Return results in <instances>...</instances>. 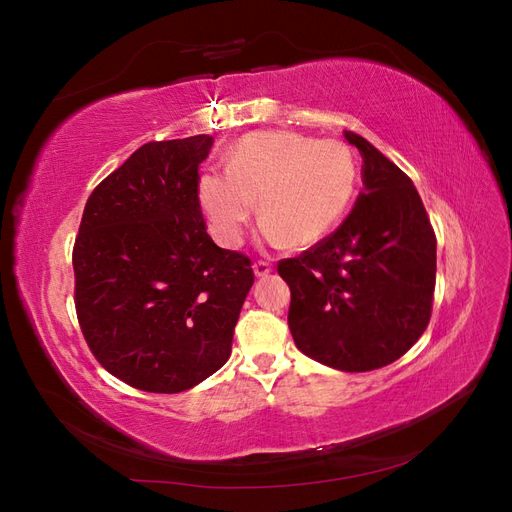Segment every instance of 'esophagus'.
I'll list each match as a JSON object with an SVG mask.
<instances>
[{
    "label": "esophagus",
    "mask_w": 512,
    "mask_h": 512,
    "mask_svg": "<svg viewBox=\"0 0 512 512\" xmlns=\"http://www.w3.org/2000/svg\"><path fill=\"white\" fill-rule=\"evenodd\" d=\"M271 262H267V260H256L254 262V273L258 275V277H267L269 273H271Z\"/></svg>",
    "instance_id": "1"
}]
</instances>
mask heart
Instances as JSON below:
<instances>
[{
  "label": "heart",
  "mask_w": 512,
  "mask_h": 512,
  "mask_svg": "<svg viewBox=\"0 0 512 512\" xmlns=\"http://www.w3.org/2000/svg\"><path fill=\"white\" fill-rule=\"evenodd\" d=\"M356 190V160L335 138L297 132H252L228 153V168H209L198 181V200L211 232L237 247L245 224L258 213L271 243L314 245L344 218Z\"/></svg>",
  "instance_id": "b5f03b06"
}]
</instances>
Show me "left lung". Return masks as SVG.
<instances>
[{
  "label": "left lung",
  "mask_w": 512,
  "mask_h": 512,
  "mask_svg": "<svg viewBox=\"0 0 512 512\" xmlns=\"http://www.w3.org/2000/svg\"><path fill=\"white\" fill-rule=\"evenodd\" d=\"M365 192L335 232L277 262L290 286L294 344L342 371L380 369L404 356L431 318L436 232L412 179L363 136Z\"/></svg>",
  "instance_id": "left-lung-1"
}]
</instances>
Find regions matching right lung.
<instances>
[{"label":"right lung","mask_w":512,"mask_h":512,"mask_svg":"<svg viewBox=\"0 0 512 512\" xmlns=\"http://www.w3.org/2000/svg\"><path fill=\"white\" fill-rule=\"evenodd\" d=\"M213 136L151 141L91 192L72 250L74 305L98 363L138 391L215 374L254 284L252 260L207 235L198 166Z\"/></svg>","instance_id":"add662e5"}]
</instances>
